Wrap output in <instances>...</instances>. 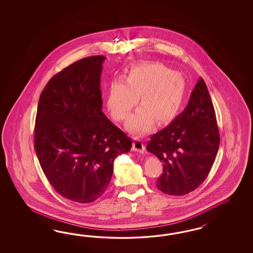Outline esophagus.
<instances>
[{
	"label": "esophagus",
	"instance_id": "34e87169",
	"mask_svg": "<svg viewBox=\"0 0 253 253\" xmlns=\"http://www.w3.org/2000/svg\"><path fill=\"white\" fill-rule=\"evenodd\" d=\"M132 151H135V152H139V153L144 154L145 153V146L143 144V142L139 139H134L133 143H132V147H131Z\"/></svg>",
	"mask_w": 253,
	"mask_h": 253
}]
</instances>
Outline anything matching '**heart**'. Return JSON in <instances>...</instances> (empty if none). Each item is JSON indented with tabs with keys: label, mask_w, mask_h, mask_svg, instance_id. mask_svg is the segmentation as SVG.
<instances>
[{
	"label": "heart",
	"mask_w": 253,
	"mask_h": 253,
	"mask_svg": "<svg viewBox=\"0 0 253 253\" xmlns=\"http://www.w3.org/2000/svg\"><path fill=\"white\" fill-rule=\"evenodd\" d=\"M184 77L161 63L131 66L124 81L116 79L108 87L107 110L118 122L124 121L139 100L142 107L130 115L126 128L143 135L158 125L170 123L179 113L186 93Z\"/></svg>",
	"instance_id": "obj_1"
}]
</instances>
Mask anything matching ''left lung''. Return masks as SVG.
<instances>
[{"label":"left lung","mask_w":253,"mask_h":253,"mask_svg":"<svg viewBox=\"0 0 253 253\" xmlns=\"http://www.w3.org/2000/svg\"><path fill=\"white\" fill-rule=\"evenodd\" d=\"M219 145L213 104L207 85L199 79L184 111L153 134L146 146L163 163L156 186L172 196L195 190L208 176Z\"/></svg>","instance_id":"obj_1"}]
</instances>
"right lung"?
Returning a JSON list of instances; mask_svg holds the SVG:
<instances>
[{
  "label": "right lung",
  "instance_id": "right-lung-1",
  "mask_svg": "<svg viewBox=\"0 0 253 253\" xmlns=\"http://www.w3.org/2000/svg\"><path fill=\"white\" fill-rule=\"evenodd\" d=\"M105 59L85 57L54 75L37 107L34 148L41 167L62 197L79 203L103 195L116 157L131 148L130 138L102 111Z\"/></svg>",
  "mask_w": 253,
  "mask_h": 253
}]
</instances>
